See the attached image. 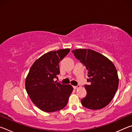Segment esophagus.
I'll return each mask as SVG.
<instances>
[{"label": "esophagus", "mask_w": 132, "mask_h": 132, "mask_svg": "<svg viewBox=\"0 0 132 132\" xmlns=\"http://www.w3.org/2000/svg\"><path fill=\"white\" fill-rule=\"evenodd\" d=\"M80 85H78V86H73V88H74V89H77V88H80Z\"/></svg>", "instance_id": "34e87169"}]
</instances>
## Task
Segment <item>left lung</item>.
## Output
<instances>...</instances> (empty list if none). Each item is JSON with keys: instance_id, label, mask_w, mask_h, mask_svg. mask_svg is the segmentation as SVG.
Wrapping results in <instances>:
<instances>
[{"instance_id": "8db88e82", "label": "left lung", "mask_w": 132, "mask_h": 132, "mask_svg": "<svg viewBox=\"0 0 132 132\" xmlns=\"http://www.w3.org/2000/svg\"><path fill=\"white\" fill-rule=\"evenodd\" d=\"M77 59L88 71L87 81L84 86L87 95L81 100L82 105L90 109H100L110 103L119 84V77L115 66L108 57L90 49L72 51Z\"/></svg>"}]
</instances>
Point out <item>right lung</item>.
I'll return each mask as SVG.
<instances>
[{"label": "right lung", "instance_id": "add662e5", "mask_svg": "<svg viewBox=\"0 0 132 132\" xmlns=\"http://www.w3.org/2000/svg\"><path fill=\"white\" fill-rule=\"evenodd\" d=\"M70 50L62 49L45 53L34 62L27 76V93L33 103L46 112H53L65 107L73 90L70 84L53 80L60 73L59 63Z\"/></svg>", "mask_w": 132, "mask_h": 132}]
</instances>
